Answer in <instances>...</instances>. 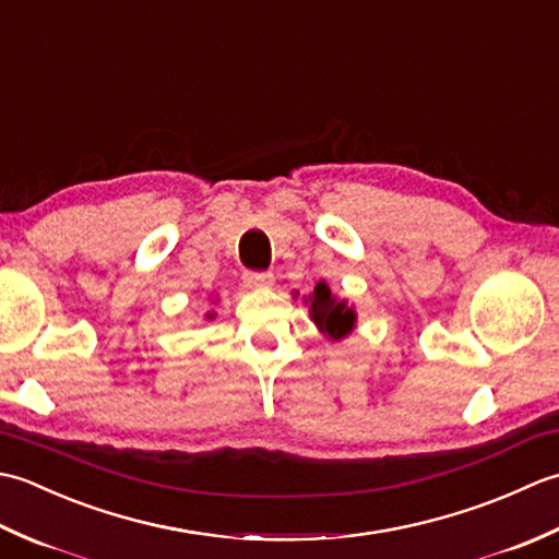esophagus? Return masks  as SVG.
<instances>
[{"mask_svg":"<svg viewBox=\"0 0 559 559\" xmlns=\"http://www.w3.org/2000/svg\"><path fill=\"white\" fill-rule=\"evenodd\" d=\"M242 278H245L247 288H271L273 283H276L273 273H269V271H247Z\"/></svg>","mask_w":559,"mask_h":559,"instance_id":"esophagus-1","label":"esophagus"}]
</instances>
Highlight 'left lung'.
I'll return each instance as SVG.
<instances>
[{
  "mask_svg": "<svg viewBox=\"0 0 559 559\" xmlns=\"http://www.w3.org/2000/svg\"><path fill=\"white\" fill-rule=\"evenodd\" d=\"M302 300L305 305H310V319L319 329V334L329 341L348 338L353 329L358 326V312H355V307L331 293L326 281H319L314 290Z\"/></svg>",
  "mask_w": 559,
  "mask_h": 559,
  "instance_id": "1",
  "label": "left lung"
}]
</instances>
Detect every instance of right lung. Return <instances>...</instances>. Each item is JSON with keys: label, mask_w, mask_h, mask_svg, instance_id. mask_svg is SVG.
Listing matches in <instances>:
<instances>
[{"label": "right lung", "mask_w": 559, "mask_h": 559, "mask_svg": "<svg viewBox=\"0 0 559 559\" xmlns=\"http://www.w3.org/2000/svg\"><path fill=\"white\" fill-rule=\"evenodd\" d=\"M211 302H216V300H213V295H211ZM206 319H209V322H211V319H216V312H213V310H209L206 314H204Z\"/></svg>", "instance_id": "right-lung-1"}]
</instances>
